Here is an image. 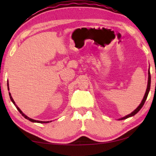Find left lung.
Returning a JSON list of instances; mask_svg holds the SVG:
<instances>
[{"label":"left lung","instance_id":"left-lung-1","mask_svg":"<svg viewBox=\"0 0 156 156\" xmlns=\"http://www.w3.org/2000/svg\"><path fill=\"white\" fill-rule=\"evenodd\" d=\"M148 74H149V78H148V84H147V90H146V93H145L144 94V96L143 98V99H142V102L140 105H139V106L137 107V109H135L133 111V112L131 113L130 114H129L125 116V117H123L122 118H120V120H124V119H126V118H128L129 117H131V116L134 115L135 114H136L137 113H138L140 110L141 109V108L143 107V105L144 104L145 101H146V100L147 98V96H148V94H149V90H150V87H151V74H150V72L149 70V72H148Z\"/></svg>","mask_w":156,"mask_h":156}]
</instances>
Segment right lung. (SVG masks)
<instances>
[{
  "instance_id": "add662e5",
  "label": "right lung",
  "mask_w": 156,
  "mask_h": 156,
  "mask_svg": "<svg viewBox=\"0 0 156 156\" xmlns=\"http://www.w3.org/2000/svg\"><path fill=\"white\" fill-rule=\"evenodd\" d=\"M8 90H9V87H8ZM9 98H10V99H11V100H12V102H13V103H14V105H15L16 106V107L17 108V109L18 110V112H19L21 114H22V115L23 116H24V117L26 118V119H27V120H29L30 121H31V122H38V123H48V122H49V121H47V122H44V121H39V120H34V119H31V118H30L29 117H27V115H25L24 113H23V112H22V111H21L19 108H18V107H17V105L15 104V102L14 101V100H13V98H12V97L11 96V94H9Z\"/></svg>"
}]
</instances>
